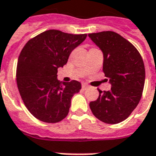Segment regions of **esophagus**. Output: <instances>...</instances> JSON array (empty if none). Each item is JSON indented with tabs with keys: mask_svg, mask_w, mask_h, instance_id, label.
<instances>
[{
	"mask_svg": "<svg viewBox=\"0 0 156 156\" xmlns=\"http://www.w3.org/2000/svg\"><path fill=\"white\" fill-rule=\"evenodd\" d=\"M82 88H83V89H88V88H89V86H88V85H87V84H83L82 85Z\"/></svg>",
	"mask_w": 156,
	"mask_h": 156,
	"instance_id": "34e87169",
	"label": "esophagus"
}]
</instances>
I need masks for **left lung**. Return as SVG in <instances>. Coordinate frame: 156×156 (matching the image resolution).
<instances>
[{
  "label": "left lung",
  "mask_w": 156,
  "mask_h": 156,
  "mask_svg": "<svg viewBox=\"0 0 156 156\" xmlns=\"http://www.w3.org/2000/svg\"><path fill=\"white\" fill-rule=\"evenodd\" d=\"M88 37L103 51V71L112 86L109 91L98 89V98L90 102L89 107L102 122L120 123L140 100L145 79L144 62L134 45L116 32L89 33Z\"/></svg>",
  "instance_id": "obj_1"
}]
</instances>
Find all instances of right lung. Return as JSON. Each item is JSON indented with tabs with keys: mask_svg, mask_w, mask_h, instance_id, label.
I'll list each match as a JSON object with an SVG mask.
<instances>
[{
	"mask_svg": "<svg viewBox=\"0 0 156 156\" xmlns=\"http://www.w3.org/2000/svg\"><path fill=\"white\" fill-rule=\"evenodd\" d=\"M86 37L87 34L48 30L22 48L16 67L17 88L27 108L39 120L58 123L68 115L81 83L76 80L60 83L58 68L67 63L72 51Z\"/></svg>",
	"mask_w": 156,
	"mask_h": 156,
	"instance_id": "right-lung-1",
	"label": "right lung"
}]
</instances>
